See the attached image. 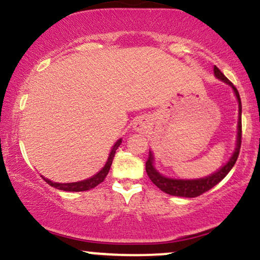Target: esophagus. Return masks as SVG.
Returning a JSON list of instances; mask_svg holds the SVG:
<instances>
[{"mask_svg": "<svg viewBox=\"0 0 260 260\" xmlns=\"http://www.w3.org/2000/svg\"><path fill=\"white\" fill-rule=\"evenodd\" d=\"M133 127L137 132H147L150 126H149L148 118L144 117V116H142V117H138L136 121H134Z\"/></svg>", "mask_w": 260, "mask_h": 260, "instance_id": "esophagus-1", "label": "esophagus"}]
</instances>
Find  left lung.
<instances>
[{
    "mask_svg": "<svg viewBox=\"0 0 260 260\" xmlns=\"http://www.w3.org/2000/svg\"><path fill=\"white\" fill-rule=\"evenodd\" d=\"M214 73L219 79L223 80L225 83H228L229 85L232 86L234 89L236 96L238 100V127H237V144H236L235 153L231 156V159L229 160V162L226 164L223 168H221L219 171L213 174L211 176H208L205 178H199V180H174V178H168L165 176L160 175L153 166V154L149 153L148 160L145 162V170H147V174L150 178L151 182L160 188L162 192L168 193L170 196H176V197H186V198H194V197H199L203 193L208 192L209 189H211L214 186H216L220 181L223 180L226 177V175L231 171V169L234 168V165L237 161L238 155H240V149H241V143H242V105H241V98L238 94L236 86L232 84L230 80L223 76V73L219 68L214 67Z\"/></svg>",
    "mask_w": 260,
    "mask_h": 260,
    "instance_id": "1",
    "label": "left lung"
}]
</instances>
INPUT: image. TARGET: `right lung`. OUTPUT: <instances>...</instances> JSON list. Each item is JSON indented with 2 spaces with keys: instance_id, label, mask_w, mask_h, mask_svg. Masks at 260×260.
I'll return each instance as SVG.
<instances>
[{
  "instance_id": "add662e5",
  "label": "right lung",
  "mask_w": 260,
  "mask_h": 260,
  "mask_svg": "<svg viewBox=\"0 0 260 260\" xmlns=\"http://www.w3.org/2000/svg\"><path fill=\"white\" fill-rule=\"evenodd\" d=\"M121 143H122V139H118L117 142H116V144L113 145L111 153H110V156H109V159H107V162L105 164V166H104L103 170L98 172L96 175L92 176L91 178H88V180L80 181V182H73V183H56V182H52V181L47 180V178L43 177L44 181L46 182V183H49L51 187H55V188H57V189H61V190H66V192H84V190L91 189V188L96 187L98 184H100L101 182L106 178V176L110 171V168H111V165H112L113 156H115L116 150H117V148L120 147Z\"/></svg>"
}]
</instances>
